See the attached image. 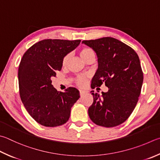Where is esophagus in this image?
Segmentation results:
<instances>
[{"label":"esophagus","mask_w":160,"mask_h":160,"mask_svg":"<svg viewBox=\"0 0 160 160\" xmlns=\"http://www.w3.org/2000/svg\"><path fill=\"white\" fill-rule=\"evenodd\" d=\"M86 93H87V92L85 91V90H82V89L80 90V96H82L84 94H85Z\"/></svg>","instance_id":"1"}]
</instances>
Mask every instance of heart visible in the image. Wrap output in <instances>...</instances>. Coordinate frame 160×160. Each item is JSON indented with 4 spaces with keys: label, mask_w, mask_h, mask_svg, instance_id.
<instances>
[{
    "label": "heart",
    "mask_w": 160,
    "mask_h": 160,
    "mask_svg": "<svg viewBox=\"0 0 160 160\" xmlns=\"http://www.w3.org/2000/svg\"><path fill=\"white\" fill-rule=\"evenodd\" d=\"M80 56L82 59L86 62L87 59L89 58L92 56H94V52L93 51L92 48H88V47H83L80 50L79 52ZM69 58H70V54H68L65 55L64 57H63L62 59V66H65L67 65V63L68 62ZM88 75H83V74H80L78 75V76L75 78L74 82L76 84V85L78 87H84L87 83V81H88Z\"/></svg>",
    "instance_id": "heart-1"
}]
</instances>
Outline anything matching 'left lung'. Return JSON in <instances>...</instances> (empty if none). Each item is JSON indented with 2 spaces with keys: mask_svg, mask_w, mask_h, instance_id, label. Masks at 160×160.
I'll list each match as a JSON object with an SVG mask.
<instances>
[{
  "mask_svg": "<svg viewBox=\"0 0 160 160\" xmlns=\"http://www.w3.org/2000/svg\"><path fill=\"white\" fill-rule=\"evenodd\" d=\"M97 53L98 67L92 80L94 89L105 83L107 92L91 91L94 98L88 114L93 122L113 127L125 122L138 102L143 81L140 60L133 49L114 38L83 40Z\"/></svg>",
  "mask_w": 160,
  "mask_h": 160,
  "instance_id": "1",
  "label": "left lung"
}]
</instances>
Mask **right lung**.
<instances>
[{
	"label": "right lung",
	"mask_w": 160,
	"mask_h": 160,
	"mask_svg": "<svg viewBox=\"0 0 160 160\" xmlns=\"http://www.w3.org/2000/svg\"><path fill=\"white\" fill-rule=\"evenodd\" d=\"M80 42V40L45 39L32 45L23 55L18 70L20 98L29 115L42 126L65 124L80 98L75 88L62 92L52 85V78L62 70L63 57Z\"/></svg>",
	"instance_id": "1"
}]
</instances>
